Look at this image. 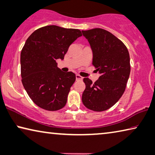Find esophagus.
Returning a JSON list of instances; mask_svg holds the SVG:
<instances>
[{
	"label": "esophagus",
	"mask_w": 155,
	"mask_h": 155,
	"mask_svg": "<svg viewBox=\"0 0 155 155\" xmlns=\"http://www.w3.org/2000/svg\"><path fill=\"white\" fill-rule=\"evenodd\" d=\"M76 79H77V81H81V80L83 79V77H81L80 75L77 74V75H76Z\"/></svg>",
	"instance_id": "esophagus-1"
}]
</instances>
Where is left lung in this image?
Wrapping results in <instances>:
<instances>
[{
  "label": "left lung",
  "instance_id": "1",
  "mask_svg": "<svg viewBox=\"0 0 155 155\" xmlns=\"http://www.w3.org/2000/svg\"><path fill=\"white\" fill-rule=\"evenodd\" d=\"M82 33L92 50V65L101 74L94 83L83 78L82 102L93 111H104L116 104L126 90L130 72L129 52L121 40L105 29L94 28Z\"/></svg>",
  "mask_w": 155,
  "mask_h": 155
}]
</instances>
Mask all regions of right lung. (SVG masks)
<instances>
[{"instance_id":"1","label":"right lung","mask_w":155,"mask_h":155,"mask_svg":"<svg viewBox=\"0 0 155 155\" xmlns=\"http://www.w3.org/2000/svg\"><path fill=\"white\" fill-rule=\"evenodd\" d=\"M81 36L79 29L48 25L36 29L27 39L21 53V81L38 107L56 111L65 105L76 76L62 72L56 60H63L70 45Z\"/></svg>"}]
</instances>
